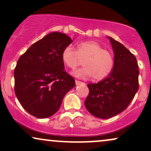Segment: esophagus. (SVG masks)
<instances>
[{
	"label": "esophagus",
	"mask_w": 151,
	"mask_h": 151,
	"mask_svg": "<svg viewBox=\"0 0 151 151\" xmlns=\"http://www.w3.org/2000/svg\"><path fill=\"white\" fill-rule=\"evenodd\" d=\"M75 83L77 85H79V84H84V82H82V81H79V80H75Z\"/></svg>",
	"instance_id": "1"
}]
</instances>
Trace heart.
Masks as SVG:
<instances>
[{
	"label": "heart",
	"instance_id": "obj_1",
	"mask_svg": "<svg viewBox=\"0 0 151 151\" xmlns=\"http://www.w3.org/2000/svg\"><path fill=\"white\" fill-rule=\"evenodd\" d=\"M61 58L63 63L71 70L77 68L81 64V60H84V67L76 70L74 74L79 78L92 77L96 81L108 77L114 67L112 53L92 40L78 42L76 50L71 45L66 46L62 51Z\"/></svg>",
	"mask_w": 151,
	"mask_h": 151
}]
</instances>
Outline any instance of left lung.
Wrapping results in <instances>:
<instances>
[{"label":"left lung","instance_id":"obj_1","mask_svg":"<svg viewBox=\"0 0 151 151\" xmlns=\"http://www.w3.org/2000/svg\"><path fill=\"white\" fill-rule=\"evenodd\" d=\"M114 53V67L104 80L87 84L89 92L84 104L91 115L109 119L127 108L139 88L138 65L135 55L109 37Z\"/></svg>","mask_w":151,"mask_h":151}]
</instances>
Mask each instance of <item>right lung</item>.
I'll use <instances>...</instances> for the list:
<instances>
[{
    "mask_svg": "<svg viewBox=\"0 0 151 151\" xmlns=\"http://www.w3.org/2000/svg\"><path fill=\"white\" fill-rule=\"evenodd\" d=\"M72 42L61 32L47 35L27 49L14 70L15 93L22 106L31 115L45 119L60 109L64 96L75 86L65 70L62 51Z\"/></svg>",
    "mask_w": 151,
    "mask_h": 151,
    "instance_id": "obj_1",
    "label": "right lung"
}]
</instances>
